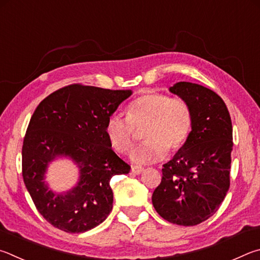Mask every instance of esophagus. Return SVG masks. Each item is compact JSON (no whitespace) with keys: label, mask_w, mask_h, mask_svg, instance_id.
Segmentation results:
<instances>
[{"label":"esophagus","mask_w":260,"mask_h":260,"mask_svg":"<svg viewBox=\"0 0 260 260\" xmlns=\"http://www.w3.org/2000/svg\"><path fill=\"white\" fill-rule=\"evenodd\" d=\"M143 171H144V168H142V167H133V168H131V172H133L134 175H140V174H143Z\"/></svg>","instance_id":"esophagus-1"}]
</instances>
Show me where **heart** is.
<instances>
[{
  "label": "heart",
  "mask_w": 260,
  "mask_h": 260,
  "mask_svg": "<svg viewBox=\"0 0 260 260\" xmlns=\"http://www.w3.org/2000/svg\"><path fill=\"white\" fill-rule=\"evenodd\" d=\"M136 129H143L146 143L131 153V161L149 165L162 160L167 149L177 152L184 147L193 129V112L187 102L160 92H147L126 108V117L111 115L105 135L113 149L127 153L134 147Z\"/></svg>",
  "instance_id": "heart-1"
}]
</instances>
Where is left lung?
Listing matches in <instances>:
<instances>
[{"label": "left lung", "instance_id": "obj_1", "mask_svg": "<svg viewBox=\"0 0 260 260\" xmlns=\"http://www.w3.org/2000/svg\"><path fill=\"white\" fill-rule=\"evenodd\" d=\"M169 91L192 108L193 129L184 147L163 165L152 202L163 219L194 226L209 219L229 192L233 127L224 100L212 90L178 82Z\"/></svg>", "mask_w": 260, "mask_h": 260}]
</instances>
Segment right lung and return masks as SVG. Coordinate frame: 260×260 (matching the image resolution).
<instances>
[{
  "mask_svg": "<svg viewBox=\"0 0 260 260\" xmlns=\"http://www.w3.org/2000/svg\"><path fill=\"white\" fill-rule=\"evenodd\" d=\"M131 90L72 84L54 91L36 107L22 145V178L39 212L67 233H83L106 219L113 209L111 179L130 166L109 145L105 125ZM58 158L71 159L79 180L66 192L48 187L46 171Z\"/></svg>",
  "mask_w": 260,
  "mask_h": 260,
  "instance_id": "obj_1",
  "label": "right lung"
}]
</instances>
